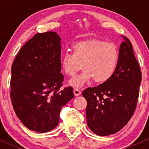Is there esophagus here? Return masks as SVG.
<instances>
[{
    "label": "esophagus",
    "instance_id": "1",
    "mask_svg": "<svg viewBox=\"0 0 149 149\" xmlns=\"http://www.w3.org/2000/svg\"><path fill=\"white\" fill-rule=\"evenodd\" d=\"M73 93H74V95L76 96V97L81 95V94L80 90L78 89V88H74V89H73Z\"/></svg>",
    "mask_w": 149,
    "mask_h": 149
}]
</instances>
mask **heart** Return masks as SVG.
I'll list each match as a JSON object with an SVG mask.
<instances>
[{
	"mask_svg": "<svg viewBox=\"0 0 149 149\" xmlns=\"http://www.w3.org/2000/svg\"><path fill=\"white\" fill-rule=\"evenodd\" d=\"M72 50L73 54L65 53L61 58L62 70L69 76H74L81 68L84 70L69 81L71 86L80 88L92 79L97 83H104L115 74L119 52L113 43L93 39L75 43Z\"/></svg>",
	"mask_w": 149,
	"mask_h": 149,
	"instance_id": "1",
	"label": "heart"
}]
</instances>
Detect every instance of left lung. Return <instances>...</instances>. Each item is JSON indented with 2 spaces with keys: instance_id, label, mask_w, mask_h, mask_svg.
I'll list each match as a JSON object with an SVG mask.
<instances>
[{
  "instance_id": "left-lung-1",
  "label": "left lung",
  "mask_w": 149,
  "mask_h": 149,
  "mask_svg": "<svg viewBox=\"0 0 149 149\" xmlns=\"http://www.w3.org/2000/svg\"><path fill=\"white\" fill-rule=\"evenodd\" d=\"M123 38L113 76L97 86L87 88L82 94L87 101V125L100 136L120 130L133 116L139 99L141 69L131 43L125 37Z\"/></svg>"
}]
</instances>
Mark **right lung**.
I'll return each mask as SVG.
<instances>
[{"label":"right lung","instance_id":"add662e5","mask_svg":"<svg viewBox=\"0 0 149 149\" xmlns=\"http://www.w3.org/2000/svg\"><path fill=\"white\" fill-rule=\"evenodd\" d=\"M61 40L54 31L35 34L21 48L11 67L13 109L25 127L37 133L55 128L63 106L74 97L72 87L60 90Z\"/></svg>","mask_w":149,"mask_h":149}]
</instances>
